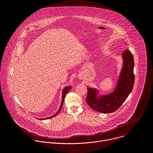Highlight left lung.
<instances>
[{
    "label": "left lung",
    "instance_id": "8db88e82",
    "mask_svg": "<svg viewBox=\"0 0 153 153\" xmlns=\"http://www.w3.org/2000/svg\"><path fill=\"white\" fill-rule=\"evenodd\" d=\"M123 67L121 69L117 85L108 95L97 98L98 91L96 89L88 88L86 101L92 109L102 113H111L118 109L126 100L134 87V61L133 55L126 49L123 53Z\"/></svg>",
    "mask_w": 153,
    "mask_h": 153
}]
</instances>
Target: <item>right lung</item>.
<instances>
[{
    "label": "right lung",
    "mask_w": 153,
    "mask_h": 153,
    "mask_svg": "<svg viewBox=\"0 0 153 153\" xmlns=\"http://www.w3.org/2000/svg\"><path fill=\"white\" fill-rule=\"evenodd\" d=\"M71 88H72L71 87H66L64 89V90H63V91H62V98L61 104V105H60L59 108L58 109V111L56 112V113L55 114H54L53 115L51 116V117H48V118H44V119H49V118H52V117H54L56 116V115L60 112L61 109H62V108L63 103H64V98H65V97L66 94L68 93V92ZM38 120H42V119H41V118H38ZM43 119H44V118H43Z\"/></svg>",
    "instance_id": "add662e5"
}]
</instances>
